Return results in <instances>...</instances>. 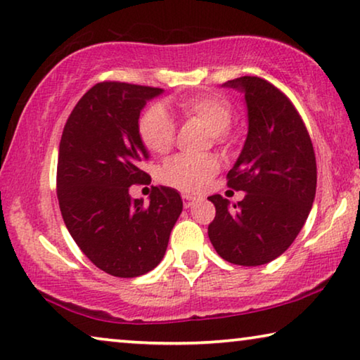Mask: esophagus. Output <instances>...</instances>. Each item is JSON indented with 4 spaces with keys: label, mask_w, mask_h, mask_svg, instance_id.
Instances as JSON below:
<instances>
[{
    "label": "esophagus",
    "mask_w": 360,
    "mask_h": 360,
    "mask_svg": "<svg viewBox=\"0 0 360 360\" xmlns=\"http://www.w3.org/2000/svg\"><path fill=\"white\" fill-rule=\"evenodd\" d=\"M182 200H184V207L189 208V207H192L193 202H195L197 198L193 195H189V193H182Z\"/></svg>",
    "instance_id": "esophagus-1"
}]
</instances>
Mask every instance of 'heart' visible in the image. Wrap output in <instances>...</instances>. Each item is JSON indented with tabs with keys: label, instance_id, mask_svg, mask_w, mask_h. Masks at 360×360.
Masks as SVG:
<instances>
[{
	"label": "heart",
	"instance_id": "heart-1",
	"mask_svg": "<svg viewBox=\"0 0 360 360\" xmlns=\"http://www.w3.org/2000/svg\"><path fill=\"white\" fill-rule=\"evenodd\" d=\"M182 118L198 120L213 131L214 139L224 141L231 128L233 110L231 102L214 93H195L173 99ZM142 144L152 153H167L176 138L174 118L167 108L153 104L142 113L138 124ZM219 163L214 157L176 155L165 163L162 181L186 192H200L210 179L218 173Z\"/></svg>",
	"mask_w": 360,
	"mask_h": 360
}]
</instances>
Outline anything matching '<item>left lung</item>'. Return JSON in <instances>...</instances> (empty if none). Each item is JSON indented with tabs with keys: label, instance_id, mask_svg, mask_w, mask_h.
<instances>
[{
	"label": "left lung",
	"instance_id": "8db88e82",
	"mask_svg": "<svg viewBox=\"0 0 360 360\" xmlns=\"http://www.w3.org/2000/svg\"><path fill=\"white\" fill-rule=\"evenodd\" d=\"M248 107V134L227 186L245 198L208 197L216 216L208 237L222 259L238 266L266 264L298 236L309 216L317 186L316 153L303 118L281 89L259 77L229 79Z\"/></svg>",
	"mask_w": 360,
	"mask_h": 360
}]
</instances>
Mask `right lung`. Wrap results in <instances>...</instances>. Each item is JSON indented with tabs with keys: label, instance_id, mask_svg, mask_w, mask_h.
I'll use <instances>...</instances> for the list:
<instances>
[{
	"label": "right lung",
	"instance_id": "1",
	"mask_svg": "<svg viewBox=\"0 0 360 360\" xmlns=\"http://www.w3.org/2000/svg\"><path fill=\"white\" fill-rule=\"evenodd\" d=\"M163 89L101 82L83 94L62 131L57 200L68 232L96 267L115 277L152 271L167 252L182 211L179 193L153 187L149 205L131 198L133 184H150L149 155L138 131L146 102Z\"/></svg>",
	"mask_w": 360,
	"mask_h": 360
}]
</instances>
